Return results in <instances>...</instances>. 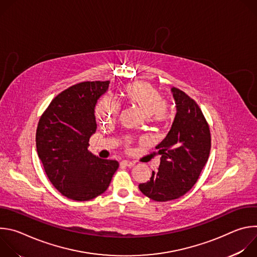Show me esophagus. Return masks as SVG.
<instances>
[{"label":"esophagus","mask_w":257,"mask_h":257,"mask_svg":"<svg viewBox=\"0 0 257 257\" xmlns=\"http://www.w3.org/2000/svg\"><path fill=\"white\" fill-rule=\"evenodd\" d=\"M121 165H123V166H126V167H133L134 166V163H132V162H130V161H127V160H124V161H122L121 162Z\"/></svg>","instance_id":"1"}]
</instances>
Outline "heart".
Segmentation results:
<instances>
[{
    "label": "heart",
    "mask_w": 257,
    "mask_h": 257,
    "mask_svg": "<svg viewBox=\"0 0 257 257\" xmlns=\"http://www.w3.org/2000/svg\"><path fill=\"white\" fill-rule=\"evenodd\" d=\"M125 102L136 107L154 124H166L174 115V106L163 98L162 92L148 82H131L121 88ZM119 113V105L107 98L99 100L95 107V118L100 124L114 121Z\"/></svg>",
    "instance_id": "b5f03b06"
}]
</instances>
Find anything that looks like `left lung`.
<instances>
[{
    "label": "left lung",
    "mask_w": 257,
    "mask_h": 257,
    "mask_svg": "<svg viewBox=\"0 0 257 257\" xmlns=\"http://www.w3.org/2000/svg\"><path fill=\"white\" fill-rule=\"evenodd\" d=\"M177 114L166 138L156 146L162 155L158 172L139 184L155 201H169L187 193L197 182L210 152L208 123L199 105L184 91L173 87Z\"/></svg>",
    "instance_id": "obj_1"
}]
</instances>
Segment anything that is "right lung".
Instances as JSON below:
<instances>
[{"instance_id":"right-lung-1","label":"right lung","mask_w":257,"mask_h":257,"mask_svg":"<svg viewBox=\"0 0 257 257\" xmlns=\"http://www.w3.org/2000/svg\"><path fill=\"white\" fill-rule=\"evenodd\" d=\"M108 81H84L59 93L42 115L36 150L54 187L64 196L86 201L102 194L119 168L88 152L96 130L94 106Z\"/></svg>"}]
</instances>
